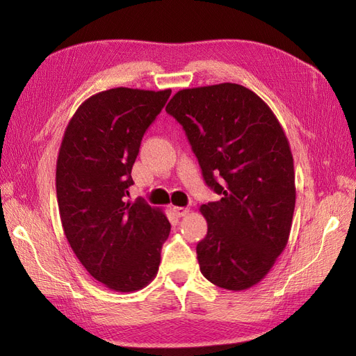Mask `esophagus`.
Here are the masks:
<instances>
[{
  "mask_svg": "<svg viewBox=\"0 0 356 356\" xmlns=\"http://www.w3.org/2000/svg\"><path fill=\"white\" fill-rule=\"evenodd\" d=\"M172 211H174L177 217H186V215L190 212L188 208H182V207H174L172 208Z\"/></svg>",
  "mask_w": 356,
  "mask_h": 356,
  "instance_id": "1",
  "label": "esophagus"
}]
</instances>
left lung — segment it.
Here are the masks:
<instances>
[{"label": "left lung", "mask_w": 356, "mask_h": 356, "mask_svg": "<svg viewBox=\"0 0 356 356\" xmlns=\"http://www.w3.org/2000/svg\"><path fill=\"white\" fill-rule=\"evenodd\" d=\"M166 113L221 195L200 207L208 221L196 248L200 272L224 289L251 288L285 250L293 224L294 160L284 129L260 96L234 83L182 89Z\"/></svg>", "instance_id": "obj_1"}]
</instances>
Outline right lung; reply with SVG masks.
<instances>
[{
    "label": "right lung",
    "mask_w": 356,
    "mask_h": 356,
    "mask_svg": "<svg viewBox=\"0 0 356 356\" xmlns=\"http://www.w3.org/2000/svg\"><path fill=\"white\" fill-rule=\"evenodd\" d=\"M170 96L115 88L86 99L62 138L56 195L63 232L96 281L132 293L153 281L170 222L144 200L126 202L143 136Z\"/></svg>",
    "instance_id": "right-lung-1"
}]
</instances>
